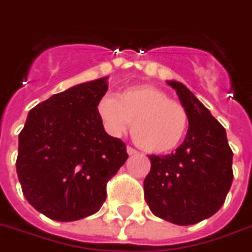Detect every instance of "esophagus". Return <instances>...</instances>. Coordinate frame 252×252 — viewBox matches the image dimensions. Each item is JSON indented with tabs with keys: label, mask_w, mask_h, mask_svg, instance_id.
Masks as SVG:
<instances>
[{
	"label": "esophagus",
	"mask_w": 252,
	"mask_h": 252,
	"mask_svg": "<svg viewBox=\"0 0 252 252\" xmlns=\"http://www.w3.org/2000/svg\"><path fill=\"white\" fill-rule=\"evenodd\" d=\"M126 150H127V154L128 155H135L138 153V151L135 150V149H133V147H130V146H127V149H126Z\"/></svg>",
	"instance_id": "obj_1"
}]
</instances>
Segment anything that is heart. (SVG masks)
I'll use <instances>...</instances> for the list:
<instances>
[{"label": "heart", "mask_w": 252, "mask_h": 252, "mask_svg": "<svg viewBox=\"0 0 252 252\" xmlns=\"http://www.w3.org/2000/svg\"><path fill=\"white\" fill-rule=\"evenodd\" d=\"M97 113L106 131L115 137L122 135L131 122L135 143L154 154L177 149L189 130V114L183 105L150 85L130 86L117 97H102Z\"/></svg>", "instance_id": "1"}]
</instances>
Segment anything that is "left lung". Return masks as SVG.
I'll list each match as a JSON object with an SVG mask.
<instances>
[{
  "label": "left lung",
  "mask_w": 252,
  "mask_h": 252,
  "mask_svg": "<svg viewBox=\"0 0 252 252\" xmlns=\"http://www.w3.org/2000/svg\"><path fill=\"white\" fill-rule=\"evenodd\" d=\"M189 114L186 138L175 153L150 155L143 182L151 213L189 226L210 218L224 203L232 183V150L226 130L189 89L167 81Z\"/></svg>",
  "instance_id": "1"
}]
</instances>
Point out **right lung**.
I'll return each instance as SVG.
<instances>
[{
  "mask_svg": "<svg viewBox=\"0 0 252 252\" xmlns=\"http://www.w3.org/2000/svg\"><path fill=\"white\" fill-rule=\"evenodd\" d=\"M107 78L54 94L29 111L18 137L17 175L34 209L58 222L95 214L106 185L128 158L126 145L106 133L97 105Z\"/></svg>",
  "mask_w": 252,
  "mask_h": 252,
  "instance_id": "add662e5",
  "label": "right lung"
}]
</instances>
